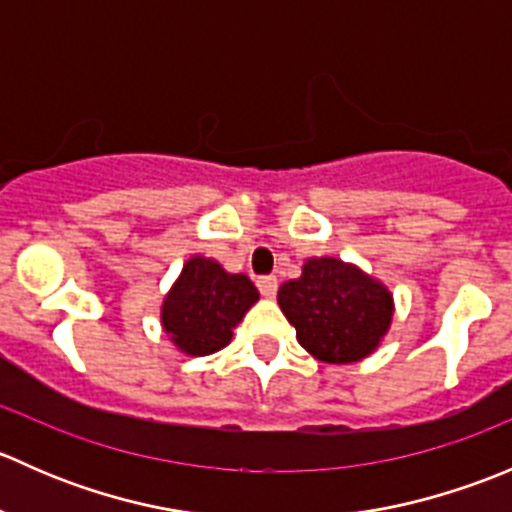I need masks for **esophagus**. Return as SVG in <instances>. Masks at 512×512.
I'll return each instance as SVG.
<instances>
[{"mask_svg": "<svg viewBox=\"0 0 512 512\" xmlns=\"http://www.w3.org/2000/svg\"><path fill=\"white\" fill-rule=\"evenodd\" d=\"M257 289H260L262 297L272 299L277 294V277H272V275L257 277Z\"/></svg>", "mask_w": 512, "mask_h": 512, "instance_id": "34e87169", "label": "esophagus"}]
</instances>
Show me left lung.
<instances>
[{
    "instance_id": "obj_1",
    "label": "left lung",
    "mask_w": 512,
    "mask_h": 512,
    "mask_svg": "<svg viewBox=\"0 0 512 512\" xmlns=\"http://www.w3.org/2000/svg\"><path fill=\"white\" fill-rule=\"evenodd\" d=\"M297 342L324 364H354L379 349L394 319L384 282L339 257H309L277 292Z\"/></svg>"
}]
</instances>
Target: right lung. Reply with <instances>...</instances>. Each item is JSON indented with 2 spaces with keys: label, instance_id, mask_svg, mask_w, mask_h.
I'll use <instances>...</instances> for the list:
<instances>
[{
  "label": "right lung",
  "instance_id": "right-lung-1",
  "mask_svg": "<svg viewBox=\"0 0 512 512\" xmlns=\"http://www.w3.org/2000/svg\"><path fill=\"white\" fill-rule=\"evenodd\" d=\"M260 292L247 275H232L218 260L193 255L160 307V324L175 349L188 356L220 352Z\"/></svg>",
  "mask_w": 512,
  "mask_h": 512
}]
</instances>
